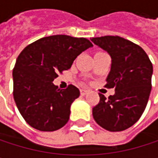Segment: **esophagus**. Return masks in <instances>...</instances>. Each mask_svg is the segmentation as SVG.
I'll use <instances>...</instances> for the list:
<instances>
[{"instance_id":"obj_1","label":"esophagus","mask_w":158,"mask_h":158,"mask_svg":"<svg viewBox=\"0 0 158 158\" xmlns=\"http://www.w3.org/2000/svg\"><path fill=\"white\" fill-rule=\"evenodd\" d=\"M87 93H88V90H87V89H80V94H81L82 96L86 95Z\"/></svg>"}]
</instances>
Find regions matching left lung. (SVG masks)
<instances>
[{
    "label": "left lung",
    "mask_w": 158,
    "mask_h": 158,
    "mask_svg": "<svg viewBox=\"0 0 158 158\" xmlns=\"http://www.w3.org/2000/svg\"><path fill=\"white\" fill-rule=\"evenodd\" d=\"M94 45L110 55L111 65L105 87L115 93L100 95L93 107L95 122L110 132L123 131L134 125L146 107L151 92L153 65L141 47L120 36L92 37Z\"/></svg>",
    "instance_id": "8db88e82"
}]
</instances>
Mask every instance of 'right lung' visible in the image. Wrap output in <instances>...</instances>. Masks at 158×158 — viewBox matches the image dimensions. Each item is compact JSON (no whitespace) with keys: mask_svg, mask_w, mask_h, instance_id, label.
I'll use <instances>...</instances> for the list:
<instances>
[{"mask_svg":"<svg viewBox=\"0 0 158 158\" xmlns=\"http://www.w3.org/2000/svg\"><path fill=\"white\" fill-rule=\"evenodd\" d=\"M91 47L86 38L56 35L41 38L20 53L13 71L14 99L30 126L53 132L68 123L70 106L79 96V89L69 85L60 89L53 80Z\"/></svg>","mask_w":158,"mask_h":158,"instance_id":"obj_1","label":"right lung"}]
</instances>
